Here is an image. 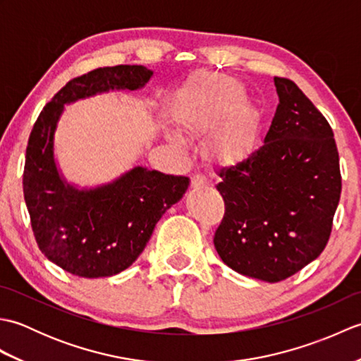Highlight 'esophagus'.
<instances>
[{
	"label": "esophagus",
	"instance_id": "obj_1",
	"mask_svg": "<svg viewBox=\"0 0 361 361\" xmlns=\"http://www.w3.org/2000/svg\"><path fill=\"white\" fill-rule=\"evenodd\" d=\"M204 185H206V180L202 175H194L192 178H190V186L192 188H203Z\"/></svg>",
	"mask_w": 361,
	"mask_h": 361
}]
</instances>
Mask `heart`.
Wrapping results in <instances>:
<instances>
[{
  "label": "heart",
  "mask_w": 361,
  "mask_h": 361,
  "mask_svg": "<svg viewBox=\"0 0 361 361\" xmlns=\"http://www.w3.org/2000/svg\"><path fill=\"white\" fill-rule=\"evenodd\" d=\"M176 124L192 135H208L204 155L219 167H234L255 150L262 118L248 101L240 80L225 74H208L198 79L180 97L175 110ZM166 137L183 144V137L167 130Z\"/></svg>",
  "instance_id": "b5f03b06"
}]
</instances>
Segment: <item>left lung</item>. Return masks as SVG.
I'll return each instance as SVG.
<instances>
[{
  "mask_svg": "<svg viewBox=\"0 0 361 361\" xmlns=\"http://www.w3.org/2000/svg\"><path fill=\"white\" fill-rule=\"evenodd\" d=\"M279 104L264 145L216 186L225 216L214 235L234 271L279 282L326 248L341 195L340 158L327 119L295 82L274 78Z\"/></svg>",
  "mask_w": 361,
  "mask_h": 361,
  "instance_id": "8db88e82",
  "label": "left lung"
}]
</instances>
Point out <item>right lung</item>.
I'll return each mask as SVG.
<instances>
[{
    "label": "right lung",
    "mask_w": 361,
    "mask_h": 361,
    "mask_svg": "<svg viewBox=\"0 0 361 361\" xmlns=\"http://www.w3.org/2000/svg\"><path fill=\"white\" fill-rule=\"evenodd\" d=\"M152 75L141 65H118L75 78L44 105L30 132L23 192L35 240L51 262L80 278H105L132 265L158 220L185 195L189 178L136 166L109 185L78 189L54 158L57 122L65 104L142 88Z\"/></svg>",
    "instance_id": "add662e5"
}]
</instances>
